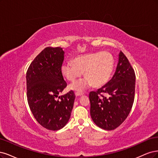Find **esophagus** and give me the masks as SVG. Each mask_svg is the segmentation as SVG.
I'll return each instance as SVG.
<instances>
[{
    "label": "esophagus",
    "instance_id": "esophagus-1",
    "mask_svg": "<svg viewBox=\"0 0 158 158\" xmlns=\"http://www.w3.org/2000/svg\"><path fill=\"white\" fill-rule=\"evenodd\" d=\"M75 96H82V95H83V94H82V93H78V92L75 93Z\"/></svg>",
    "mask_w": 158,
    "mask_h": 158
}]
</instances>
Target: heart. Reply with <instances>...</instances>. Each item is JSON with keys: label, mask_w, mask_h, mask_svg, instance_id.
<instances>
[{"label": "heart", "mask_w": 158, "mask_h": 158, "mask_svg": "<svg viewBox=\"0 0 158 158\" xmlns=\"http://www.w3.org/2000/svg\"><path fill=\"white\" fill-rule=\"evenodd\" d=\"M114 68V59L110 52H96L79 56L61 65V73L68 81H74L83 75L85 78L70 85L69 88L83 92L93 85L98 87L109 81Z\"/></svg>", "instance_id": "heart-1"}]
</instances>
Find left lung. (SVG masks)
<instances>
[{"mask_svg": "<svg viewBox=\"0 0 158 158\" xmlns=\"http://www.w3.org/2000/svg\"><path fill=\"white\" fill-rule=\"evenodd\" d=\"M135 78L128 59L120 52L112 78L96 92L89 94L91 118L100 128L114 130L126 119L134 102ZM103 93L109 97L102 95Z\"/></svg>", "mask_w": 158, "mask_h": 158, "instance_id": "1", "label": "left lung"}]
</instances>
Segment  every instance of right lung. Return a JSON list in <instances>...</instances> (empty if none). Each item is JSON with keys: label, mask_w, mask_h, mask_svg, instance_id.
<instances>
[{"label": "right lung", "mask_w": 158, "mask_h": 158, "mask_svg": "<svg viewBox=\"0 0 158 158\" xmlns=\"http://www.w3.org/2000/svg\"><path fill=\"white\" fill-rule=\"evenodd\" d=\"M64 53L60 47L45 48L26 73L30 110L40 125L51 131L60 130L68 123L75 98L72 90L58 96L67 86L61 73Z\"/></svg>", "instance_id": "right-lung-1"}]
</instances>
